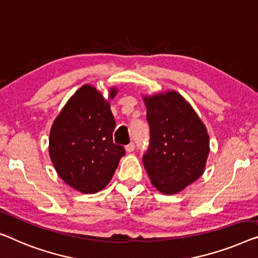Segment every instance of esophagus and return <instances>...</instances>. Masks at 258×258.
I'll use <instances>...</instances> for the list:
<instances>
[{"label": "esophagus", "instance_id": "34e87169", "mask_svg": "<svg viewBox=\"0 0 258 258\" xmlns=\"http://www.w3.org/2000/svg\"><path fill=\"white\" fill-rule=\"evenodd\" d=\"M126 152L127 153H132L134 151V148H136V145H134V142H131L127 146H126Z\"/></svg>", "mask_w": 258, "mask_h": 258}]
</instances>
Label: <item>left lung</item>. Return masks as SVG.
<instances>
[{
	"label": "left lung",
	"instance_id": "8db88e82",
	"mask_svg": "<svg viewBox=\"0 0 258 258\" xmlns=\"http://www.w3.org/2000/svg\"><path fill=\"white\" fill-rule=\"evenodd\" d=\"M149 146L142 162L152 183L174 195L203 175L209 134L191 105L176 91L145 97Z\"/></svg>",
	"mask_w": 258,
	"mask_h": 258
}]
</instances>
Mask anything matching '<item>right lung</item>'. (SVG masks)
<instances>
[{"instance_id":"right-lung-1","label":"right lung","mask_w":258,"mask_h":258,"mask_svg":"<svg viewBox=\"0 0 258 258\" xmlns=\"http://www.w3.org/2000/svg\"><path fill=\"white\" fill-rule=\"evenodd\" d=\"M112 89L110 97L113 98ZM116 127L109 102L94 87L83 86L72 96L53 122L49 156L68 185L95 194L107 185L125 148L113 142Z\"/></svg>"}]
</instances>
